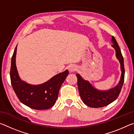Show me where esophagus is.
Returning <instances> with one entry per match:
<instances>
[{"instance_id":"34e87169","label":"esophagus","mask_w":134,"mask_h":134,"mask_svg":"<svg viewBox=\"0 0 134 134\" xmlns=\"http://www.w3.org/2000/svg\"><path fill=\"white\" fill-rule=\"evenodd\" d=\"M77 67L76 65H74V64L70 65V66L69 67V71L71 72H74L77 70Z\"/></svg>"}]
</instances>
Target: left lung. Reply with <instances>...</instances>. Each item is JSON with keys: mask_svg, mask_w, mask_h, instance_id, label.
I'll use <instances>...</instances> for the list:
<instances>
[{"mask_svg": "<svg viewBox=\"0 0 134 134\" xmlns=\"http://www.w3.org/2000/svg\"><path fill=\"white\" fill-rule=\"evenodd\" d=\"M112 47L115 49L116 57L121 64V76L120 80L115 87L107 90H100L94 87L89 81L83 79L77 74L79 94L83 103L92 108H101L107 106L116 100L121 92L124 81L125 69L124 58L118 42L114 37H112Z\"/></svg>", "mask_w": 134, "mask_h": 134, "instance_id": "obj_1", "label": "left lung"}]
</instances>
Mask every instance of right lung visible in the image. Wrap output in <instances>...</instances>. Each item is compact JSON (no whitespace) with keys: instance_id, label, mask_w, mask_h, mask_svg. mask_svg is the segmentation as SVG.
<instances>
[{"instance_id":"add662e5","label":"right lung","mask_w":134,"mask_h":134,"mask_svg":"<svg viewBox=\"0 0 134 134\" xmlns=\"http://www.w3.org/2000/svg\"><path fill=\"white\" fill-rule=\"evenodd\" d=\"M17 45L13 52L10 77L13 89L18 98L28 107L36 110H45L53 107L58 97L59 90L69 74L67 70L53 76L46 82L31 85L21 80L16 65Z\"/></svg>"}]
</instances>
